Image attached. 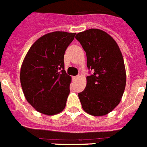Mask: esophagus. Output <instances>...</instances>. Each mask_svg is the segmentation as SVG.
<instances>
[{
    "label": "esophagus",
    "instance_id": "obj_1",
    "mask_svg": "<svg viewBox=\"0 0 147 147\" xmlns=\"http://www.w3.org/2000/svg\"><path fill=\"white\" fill-rule=\"evenodd\" d=\"M79 77H80V76H74V77H73V80H77V79H79Z\"/></svg>",
    "mask_w": 147,
    "mask_h": 147
}]
</instances>
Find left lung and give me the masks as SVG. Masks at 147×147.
<instances>
[{
    "mask_svg": "<svg viewBox=\"0 0 147 147\" xmlns=\"http://www.w3.org/2000/svg\"><path fill=\"white\" fill-rule=\"evenodd\" d=\"M76 39L86 53L90 70L86 88L79 93L82 107L92 115H105L119 105L125 89L121 52L111 36L97 28L78 33Z\"/></svg>",
    "mask_w": 147,
    "mask_h": 147,
    "instance_id": "left-lung-1",
    "label": "left lung"
}]
</instances>
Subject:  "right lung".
<instances>
[{"mask_svg": "<svg viewBox=\"0 0 147 147\" xmlns=\"http://www.w3.org/2000/svg\"><path fill=\"white\" fill-rule=\"evenodd\" d=\"M76 33L54 32L32 45L20 70L26 98L38 112L52 115L63 110L71 77L65 71L64 55Z\"/></svg>", "mask_w": 147, "mask_h": 147, "instance_id": "add662e5", "label": "right lung"}]
</instances>
